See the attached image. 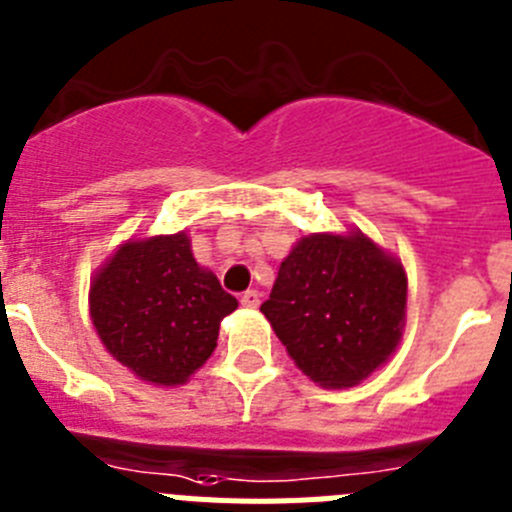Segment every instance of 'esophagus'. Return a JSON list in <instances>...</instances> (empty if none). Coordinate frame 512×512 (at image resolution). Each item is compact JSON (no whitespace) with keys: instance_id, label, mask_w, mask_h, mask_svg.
Wrapping results in <instances>:
<instances>
[{"instance_id":"1","label":"esophagus","mask_w":512,"mask_h":512,"mask_svg":"<svg viewBox=\"0 0 512 512\" xmlns=\"http://www.w3.org/2000/svg\"><path fill=\"white\" fill-rule=\"evenodd\" d=\"M239 301H242V306H247V308H257L260 306V290H255V288L245 290Z\"/></svg>"}]
</instances>
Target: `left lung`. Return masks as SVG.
<instances>
[{
	"label": "left lung",
	"mask_w": 512,
	"mask_h": 512,
	"mask_svg": "<svg viewBox=\"0 0 512 512\" xmlns=\"http://www.w3.org/2000/svg\"><path fill=\"white\" fill-rule=\"evenodd\" d=\"M408 280L362 232L311 234L280 262L260 306L290 359L324 388H349L395 352Z\"/></svg>",
	"instance_id": "1"
}]
</instances>
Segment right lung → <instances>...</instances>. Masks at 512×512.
Returning <instances> with one entry per match:
<instances>
[{"label":"right lung","mask_w":512,"mask_h":512,"mask_svg":"<svg viewBox=\"0 0 512 512\" xmlns=\"http://www.w3.org/2000/svg\"><path fill=\"white\" fill-rule=\"evenodd\" d=\"M91 319L107 352L140 380L183 385L211 357L237 308L193 260L186 234L127 242L91 283Z\"/></svg>","instance_id":"obj_1"}]
</instances>
